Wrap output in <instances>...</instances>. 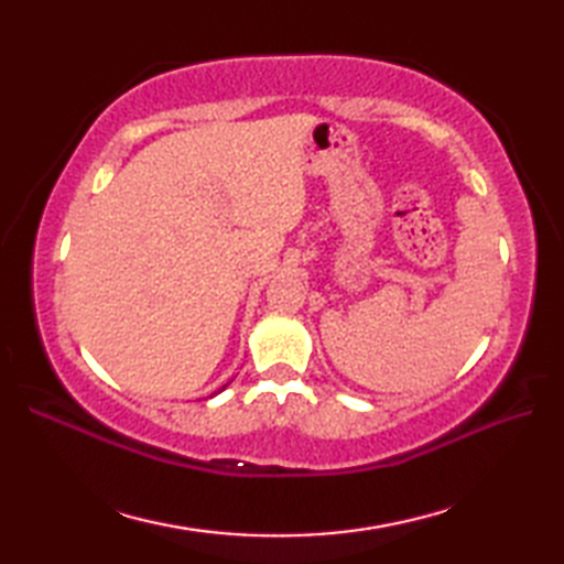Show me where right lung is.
Instances as JSON below:
<instances>
[{
	"mask_svg": "<svg viewBox=\"0 0 564 564\" xmlns=\"http://www.w3.org/2000/svg\"><path fill=\"white\" fill-rule=\"evenodd\" d=\"M227 386H230V382H225V386H223V388H220V390H215V392H213V394H210V398H215V394H218V392H223V390H225V388H227Z\"/></svg>",
	"mask_w": 564,
	"mask_h": 564,
	"instance_id": "right-lung-1",
	"label": "right lung"
}]
</instances>
